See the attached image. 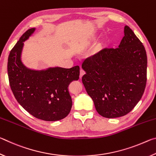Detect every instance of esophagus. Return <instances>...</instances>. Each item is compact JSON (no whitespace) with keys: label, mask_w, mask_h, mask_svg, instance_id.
<instances>
[{"label":"esophagus","mask_w":156,"mask_h":156,"mask_svg":"<svg viewBox=\"0 0 156 156\" xmlns=\"http://www.w3.org/2000/svg\"><path fill=\"white\" fill-rule=\"evenodd\" d=\"M85 73V72L83 69H80V78H81L82 77H83V76Z\"/></svg>","instance_id":"1"}]
</instances>
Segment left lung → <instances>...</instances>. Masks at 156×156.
I'll return each instance as SVG.
<instances>
[{
  "label": "left lung",
  "instance_id": "1",
  "mask_svg": "<svg viewBox=\"0 0 156 156\" xmlns=\"http://www.w3.org/2000/svg\"><path fill=\"white\" fill-rule=\"evenodd\" d=\"M118 48H105L84 60L82 81L100 115L121 117L135 107L147 83L144 47L129 26Z\"/></svg>",
  "mask_w": 156,
  "mask_h": 156
}]
</instances>
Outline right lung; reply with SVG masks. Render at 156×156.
<instances>
[{"label": "right lung", "instance_id": "obj_1", "mask_svg": "<svg viewBox=\"0 0 156 156\" xmlns=\"http://www.w3.org/2000/svg\"><path fill=\"white\" fill-rule=\"evenodd\" d=\"M35 28L26 31L9 53L7 73L9 85L15 98L27 112L38 119L57 121L69 113L72 100L69 84L78 80L80 67H51L46 70H31L21 62L23 42Z\"/></svg>", "mask_w": 156, "mask_h": 156}]
</instances>
